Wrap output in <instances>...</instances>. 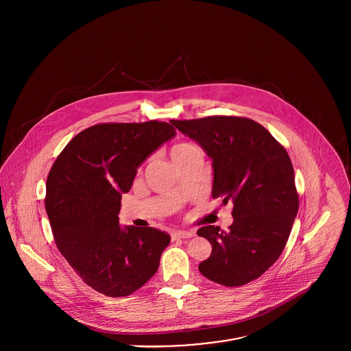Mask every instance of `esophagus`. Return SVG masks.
Wrapping results in <instances>:
<instances>
[{
	"label": "esophagus",
	"mask_w": 351,
	"mask_h": 351,
	"mask_svg": "<svg viewBox=\"0 0 351 351\" xmlns=\"http://www.w3.org/2000/svg\"><path fill=\"white\" fill-rule=\"evenodd\" d=\"M173 239H185V238H192L195 237L193 231H176L171 234Z\"/></svg>",
	"instance_id": "obj_1"
}]
</instances>
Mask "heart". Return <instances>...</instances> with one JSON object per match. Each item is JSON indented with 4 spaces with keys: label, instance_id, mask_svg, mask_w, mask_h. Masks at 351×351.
<instances>
[{
    "label": "heart",
    "instance_id": "obj_1",
    "mask_svg": "<svg viewBox=\"0 0 351 351\" xmlns=\"http://www.w3.org/2000/svg\"><path fill=\"white\" fill-rule=\"evenodd\" d=\"M191 146H193V145H191V143H178V145H176L173 149H171V156L173 155H176V154H180V152H182L184 150H186L188 147H191Z\"/></svg>",
    "mask_w": 351,
    "mask_h": 351
}]
</instances>
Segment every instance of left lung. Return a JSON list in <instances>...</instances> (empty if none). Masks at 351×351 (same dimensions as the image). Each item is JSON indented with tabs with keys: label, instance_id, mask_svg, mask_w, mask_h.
I'll return each instance as SVG.
<instances>
[{
	"label": "left lung",
	"instance_id": "obj_1",
	"mask_svg": "<svg viewBox=\"0 0 351 351\" xmlns=\"http://www.w3.org/2000/svg\"><path fill=\"white\" fill-rule=\"evenodd\" d=\"M170 123L212 159V197L234 202V223L227 231L217 226L197 231L212 245L199 270L228 288L249 284L280 258L299 210L291 158L263 125L247 117Z\"/></svg>",
	"mask_w": 351,
	"mask_h": 351
}]
</instances>
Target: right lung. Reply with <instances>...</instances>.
<instances>
[{"label":"right lung","mask_w":351,"mask_h":351,"mask_svg":"<svg viewBox=\"0 0 351 351\" xmlns=\"http://www.w3.org/2000/svg\"><path fill=\"white\" fill-rule=\"evenodd\" d=\"M176 135L165 121L102 123L74 136L47 177L46 210L55 245L82 281L124 298L156 273L170 235L152 227L119 226L121 193L138 167Z\"/></svg>","instance_id":"right-lung-1"}]
</instances>
